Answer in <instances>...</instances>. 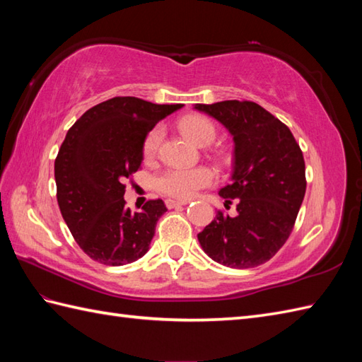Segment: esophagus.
Wrapping results in <instances>:
<instances>
[{"instance_id": "esophagus-1", "label": "esophagus", "mask_w": 362, "mask_h": 362, "mask_svg": "<svg viewBox=\"0 0 362 362\" xmlns=\"http://www.w3.org/2000/svg\"><path fill=\"white\" fill-rule=\"evenodd\" d=\"M185 204H188V201H174V199H166L168 209H177V206H182Z\"/></svg>"}]
</instances>
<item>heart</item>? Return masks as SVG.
<instances>
[{
  "label": "heart",
  "mask_w": 362,
  "mask_h": 362,
  "mask_svg": "<svg viewBox=\"0 0 362 362\" xmlns=\"http://www.w3.org/2000/svg\"><path fill=\"white\" fill-rule=\"evenodd\" d=\"M179 129L183 135H187L191 141L199 146L213 143L218 135L214 121L201 113L187 115L179 119ZM161 138H163V130L160 127H153L146 135L143 141V160L146 163H152L157 158ZM214 180H216V174L209 166L169 168L158 175L157 187L163 194L185 201L193 197L201 188L211 185Z\"/></svg>",
  "instance_id": "b5f03b06"
}]
</instances>
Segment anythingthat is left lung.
I'll use <instances>...</instances> for the list:
<instances>
[{"instance_id": "left-lung-1", "label": "left lung", "mask_w": 362, "mask_h": 362, "mask_svg": "<svg viewBox=\"0 0 362 362\" xmlns=\"http://www.w3.org/2000/svg\"><path fill=\"white\" fill-rule=\"evenodd\" d=\"M222 122L235 140L232 183L219 191V210L197 235L205 253L227 267L249 269L271 259L294 228L306 191L302 149L289 127L252 101L196 104Z\"/></svg>"}]
</instances>
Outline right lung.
Listing matches in <instances>:
<instances>
[{"mask_svg":"<svg viewBox=\"0 0 362 362\" xmlns=\"http://www.w3.org/2000/svg\"><path fill=\"white\" fill-rule=\"evenodd\" d=\"M180 107L115 96L91 107L66 132L54 161L57 204L91 259L122 266L149 250L166 206L161 199H151L132 213L126 209L124 180L141 168L146 135Z\"/></svg>","mask_w":362,"mask_h":362,"instance_id":"obj_1","label":"right lung"}]
</instances>
